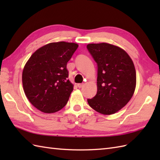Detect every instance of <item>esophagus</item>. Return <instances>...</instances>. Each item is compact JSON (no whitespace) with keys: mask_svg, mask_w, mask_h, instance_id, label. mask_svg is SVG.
<instances>
[{"mask_svg":"<svg viewBox=\"0 0 160 160\" xmlns=\"http://www.w3.org/2000/svg\"><path fill=\"white\" fill-rule=\"evenodd\" d=\"M84 85V84H78V88H82Z\"/></svg>","mask_w":160,"mask_h":160,"instance_id":"obj_1","label":"esophagus"}]
</instances>
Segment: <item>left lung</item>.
Returning a JSON list of instances; mask_svg holds the SVG:
<instances>
[{
	"mask_svg": "<svg viewBox=\"0 0 160 160\" xmlns=\"http://www.w3.org/2000/svg\"><path fill=\"white\" fill-rule=\"evenodd\" d=\"M87 48L98 66L96 96L87 99L95 111L116 113L131 100L136 86L134 64L124 50L108 43L89 44Z\"/></svg>",
	"mask_w": 160,
	"mask_h": 160,
	"instance_id": "8db88e82",
	"label": "left lung"
}]
</instances>
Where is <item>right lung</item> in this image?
<instances>
[{
	"instance_id": "1",
	"label": "right lung",
	"mask_w": 160,
	"mask_h": 160,
	"mask_svg": "<svg viewBox=\"0 0 160 160\" xmlns=\"http://www.w3.org/2000/svg\"><path fill=\"white\" fill-rule=\"evenodd\" d=\"M73 42H52L36 50L22 71V86L33 107L46 113L65 106L73 86L68 80L67 64L78 49Z\"/></svg>"
}]
</instances>
